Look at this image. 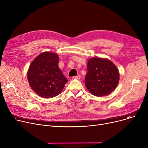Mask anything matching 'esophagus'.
I'll use <instances>...</instances> for the list:
<instances>
[{
  "label": "esophagus",
  "mask_w": 148,
  "mask_h": 148,
  "mask_svg": "<svg viewBox=\"0 0 148 148\" xmlns=\"http://www.w3.org/2000/svg\"><path fill=\"white\" fill-rule=\"evenodd\" d=\"M74 78L75 79H77V80H79V79H80V78H81V76H80V75H77V76H74Z\"/></svg>",
  "instance_id": "esophagus-1"
}]
</instances>
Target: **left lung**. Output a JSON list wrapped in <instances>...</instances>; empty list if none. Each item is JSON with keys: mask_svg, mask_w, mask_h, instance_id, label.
Returning a JSON list of instances; mask_svg holds the SVG:
<instances>
[{"mask_svg": "<svg viewBox=\"0 0 148 148\" xmlns=\"http://www.w3.org/2000/svg\"><path fill=\"white\" fill-rule=\"evenodd\" d=\"M119 80L118 69L107 59L93 58L88 60L85 85L92 95L105 96L114 90Z\"/></svg>", "mask_w": 148, "mask_h": 148, "instance_id": "8db88e82", "label": "left lung"}]
</instances>
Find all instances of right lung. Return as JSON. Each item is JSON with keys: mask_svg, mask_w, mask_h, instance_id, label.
Instances as JSON below:
<instances>
[{"mask_svg": "<svg viewBox=\"0 0 148 148\" xmlns=\"http://www.w3.org/2000/svg\"><path fill=\"white\" fill-rule=\"evenodd\" d=\"M57 54L45 51L32 61L27 71L30 88L42 98H53L58 95L68 82L59 68Z\"/></svg>", "mask_w": 148, "mask_h": 148, "instance_id": "add662e5", "label": "right lung"}]
</instances>
